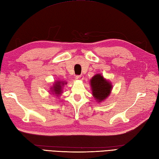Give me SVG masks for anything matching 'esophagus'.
<instances>
[{
    "mask_svg": "<svg viewBox=\"0 0 159 159\" xmlns=\"http://www.w3.org/2000/svg\"><path fill=\"white\" fill-rule=\"evenodd\" d=\"M76 79L77 80H83L84 77H83V75H79V76H76Z\"/></svg>",
    "mask_w": 159,
    "mask_h": 159,
    "instance_id": "34e87169",
    "label": "esophagus"
}]
</instances>
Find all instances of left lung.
I'll use <instances>...</instances> for the list:
<instances>
[{
    "instance_id": "8db88e82",
    "label": "left lung",
    "mask_w": 159,
    "mask_h": 159,
    "mask_svg": "<svg viewBox=\"0 0 159 159\" xmlns=\"http://www.w3.org/2000/svg\"><path fill=\"white\" fill-rule=\"evenodd\" d=\"M90 86L92 96L96 102L104 101L111 93L112 85L107 79H105L101 74H97L90 79Z\"/></svg>"
}]
</instances>
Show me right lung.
I'll list each match as a JSON object with an SVG mask.
<instances>
[{"mask_svg":"<svg viewBox=\"0 0 159 159\" xmlns=\"http://www.w3.org/2000/svg\"><path fill=\"white\" fill-rule=\"evenodd\" d=\"M66 84L67 82H65V80H56V81L53 83V85L51 86L50 89H49L50 91L49 92H51V94H55V97H57L63 93V86Z\"/></svg>","mask_w":159,"mask_h":159,"instance_id":"add662e5","label":"right lung"}]
</instances>
